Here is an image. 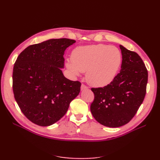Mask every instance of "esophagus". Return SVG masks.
<instances>
[{"label":"esophagus","mask_w":160,"mask_h":160,"mask_svg":"<svg viewBox=\"0 0 160 160\" xmlns=\"http://www.w3.org/2000/svg\"><path fill=\"white\" fill-rule=\"evenodd\" d=\"M88 89V86H86L84 84H82L81 85V90H84V89Z\"/></svg>","instance_id":"34e87169"}]
</instances>
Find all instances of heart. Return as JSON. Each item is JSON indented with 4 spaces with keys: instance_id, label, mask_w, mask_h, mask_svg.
I'll list each match as a JSON object with an SVG mask.
<instances>
[{
    "instance_id": "1",
    "label": "heart",
    "mask_w": 160,
    "mask_h": 160,
    "mask_svg": "<svg viewBox=\"0 0 160 160\" xmlns=\"http://www.w3.org/2000/svg\"><path fill=\"white\" fill-rule=\"evenodd\" d=\"M122 62V52L117 47L99 44L77 47L66 66L75 75L87 72L86 79L90 85L103 88L113 81Z\"/></svg>"
}]
</instances>
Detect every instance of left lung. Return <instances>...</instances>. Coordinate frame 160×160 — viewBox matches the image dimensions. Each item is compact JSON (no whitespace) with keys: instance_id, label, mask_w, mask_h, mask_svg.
<instances>
[{"instance_id":"left-lung-1","label":"left lung","mask_w":160,"mask_h":160,"mask_svg":"<svg viewBox=\"0 0 160 160\" xmlns=\"http://www.w3.org/2000/svg\"><path fill=\"white\" fill-rule=\"evenodd\" d=\"M122 63L119 73L103 88H91L94 100L91 111L97 122L109 128L129 123L136 114L146 93L148 73L137 52L119 45Z\"/></svg>"}]
</instances>
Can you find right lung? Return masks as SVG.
Returning <instances> with one entry per match:
<instances>
[{"label": "right lung", "instance_id": "add662e5", "mask_svg": "<svg viewBox=\"0 0 160 160\" xmlns=\"http://www.w3.org/2000/svg\"><path fill=\"white\" fill-rule=\"evenodd\" d=\"M75 42L62 38L28 46L14 62L12 89L22 113L31 122L49 126L58 122L79 95L81 83L62 74L64 51Z\"/></svg>", "mask_w": 160, "mask_h": 160}]
</instances>
